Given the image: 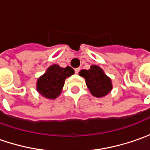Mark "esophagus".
I'll return each mask as SVG.
<instances>
[{"label":"esophagus","mask_w":150,"mask_h":150,"mask_svg":"<svg viewBox=\"0 0 150 150\" xmlns=\"http://www.w3.org/2000/svg\"><path fill=\"white\" fill-rule=\"evenodd\" d=\"M80 70H81V69H80V68H76V69H75V74H78V73L80 72Z\"/></svg>","instance_id":"34e87169"}]
</instances>
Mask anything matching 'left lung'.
<instances>
[{
    "instance_id": "obj_1",
    "label": "left lung",
    "mask_w": 150,
    "mask_h": 150,
    "mask_svg": "<svg viewBox=\"0 0 150 150\" xmlns=\"http://www.w3.org/2000/svg\"><path fill=\"white\" fill-rule=\"evenodd\" d=\"M79 75L85 78L88 89L96 98L104 97L112 90L110 78L103 73L100 67L92 65L90 69L81 70Z\"/></svg>"
}]
</instances>
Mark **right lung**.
Returning a JSON list of instances; mask_svg holds the SVG:
<instances>
[{"label": "right lung", "mask_w": 150, "mask_h": 150, "mask_svg": "<svg viewBox=\"0 0 150 150\" xmlns=\"http://www.w3.org/2000/svg\"><path fill=\"white\" fill-rule=\"evenodd\" d=\"M74 73L75 71L71 67L61 68L57 64H53L38 79L36 84L37 91L47 98L55 99L62 92L65 79Z\"/></svg>", "instance_id": "add662e5"}]
</instances>
